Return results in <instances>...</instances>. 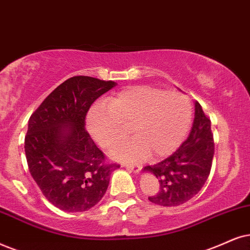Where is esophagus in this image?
Listing matches in <instances>:
<instances>
[{
	"label": "esophagus",
	"instance_id": "34e87169",
	"mask_svg": "<svg viewBox=\"0 0 250 250\" xmlns=\"http://www.w3.org/2000/svg\"><path fill=\"white\" fill-rule=\"evenodd\" d=\"M123 166H125L127 169L131 170V172H134V173H138L142 169L141 165H135V164H123Z\"/></svg>",
	"mask_w": 250,
	"mask_h": 250
}]
</instances>
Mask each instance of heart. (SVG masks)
I'll return each instance as SVG.
<instances>
[{
	"label": "heart",
	"instance_id": "heart-1",
	"mask_svg": "<svg viewBox=\"0 0 250 250\" xmlns=\"http://www.w3.org/2000/svg\"><path fill=\"white\" fill-rule=\"evenodd\" d=\"M191 118V103L185 94L137 85L91 109L87 128L98 144L109 148L127 135L125 127H131L136 137L113 148L112 154L140 160L150 152L152 158H162L175 151L187 135Z\"/></svg>",
	"mask_w": 250,
	"mask_h": 250
}]
</instances>
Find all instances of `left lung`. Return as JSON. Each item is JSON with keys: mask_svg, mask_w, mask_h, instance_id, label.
<instances>
[{"mask_svg": "<svg viewBox=\"0 0 250 250\" xmlns=\"http://www.w3.org/2000/svg\"><path fill=\"white\" fill-rule=\"evenodd\" d=\"M214 154L211 121L195 103V119L188 138L163 162L145 166L159 181V191L148 201L163 207H176L191 200L209 178Z\"/></svg>", "mask_w": 250, "mask_h": 250, "instance_id": "left-lung-1", "label": "left lung"}]
</instances>
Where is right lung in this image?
Here are the masks:
<instances>
[{
  "label": "right lung",
  "mask_w": 250,
  "mask_h": 250,
  "mask_svg": "<svg viewBox=\"0 0 250 250\" xmlns=\"http://www.w3.org/2000/svg\"><path fill=\"white\" fill-rule=\"evenodd\" d=\"M116 85L74 76L49 94L28 120L25 154L43 196L60 210L83 212L105 195L118 164L106 157L85 129L92 104Z\"/></svg>",
  "instance_id": "1"
}]
</instances>
